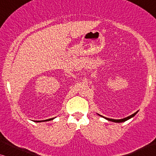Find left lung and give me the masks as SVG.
<instances>
[{
    "instance_id": "1",
    "label": "left lung",
    "mask_w": 156,
    "mask_h": 156,
    "mask_svg": "<svg viewBox=\"0 0 156 156\" xmlns=\"http://www.w3.org/2000/svg\"><path fill=\"white\" fill-rule=\"evenodd\" d=\"M137 112H136V113H134V114H133L132 115H131V116H128V117H126V118H124V119H108V118H106V117H104V116H101V115H100V114H97L99 115V116L103 117V118H104V119H106V120H108V121H113V122H115V123H121V122H124V121H127V120H129V119H131L132 117H133L134 116H135V115H136V114H137Z\"/></svg>"
}]
</instances>
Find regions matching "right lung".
I'll return each mask as SVG.
<instances>
[{"label": "right lung", "instance_id": "1", "mask_svg": "<svg viewBox=\"0 0 156 156\" xmlns=\"http://www.w3.org/2000/svg\"><path fill=\"white\" fill-rule=\"evenodd\" d=\"M55 118H52V119H47V120H43V121H35V122H43V121H50V120H52V119H54Z\"/></svg>", "mask_w": 156, "mask_h": 156}]
</instances>
